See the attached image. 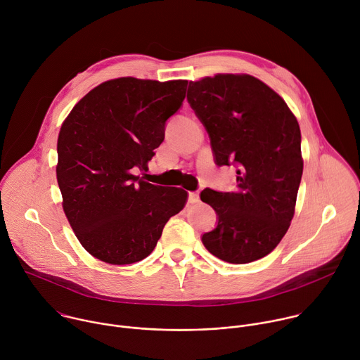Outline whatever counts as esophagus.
Masks as SVG:
<instances>
[{
	"instance_id": "esophagus-1",
	"label": "esophagus",
	"mask_w": 360,
	"mask_h": 360,
	"mask_svg": "<svg viewBox=\"0 0 360 360\" xmlns=\"http://www.w3.org/2000/svg\"><path fill=\"white\" fill-rule=\"evenodd\" d=\"M188 202L189 203H198L199 202V193L195 191L188 192Z\"/></svg>"
}]
</instances>
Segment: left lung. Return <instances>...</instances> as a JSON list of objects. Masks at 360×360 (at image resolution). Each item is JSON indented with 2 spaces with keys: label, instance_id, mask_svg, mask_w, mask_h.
I'll return each mask as SVG.
<instances>
[{
  "label": "left lung",
  "instance_id": "1",
  "mask_svg": "<svg viewBox=\"0 0 360 360\" xmlns=\"http://www.w3.org/2000/svg\"><path fill=\"white\" fill-rule=\"evenodd\" d=\"M186 99L207 129L218 167H236V189H203L218 215L202 243L229 264L271 253L295 214L303 172L299 124L286 102L252 75L218 74L191 81Z\"/></svg>",
  "mask_w": 360,
  "mask_h": 360
}]
</instances>
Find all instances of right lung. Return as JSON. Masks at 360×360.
Returning <instances> with one entry per match:
<instances>
[{
  "mask_svg": "<svg viewBox=\"0 0 360 360\" xmlns=\"http://www.w3.org/2000/svg\"><path fill=\"white\" fill-rule=\"evenodd\" d=\"M188 81L124 77L89 91L64 121L57 143L63 208L81 245L111 265L139 262L157 246L188 192L153 185L148 171L181 108Z\"/></svg>",
  "mask_w": 360,
  "mask_h": 360,
  "instance_id": "1",
  "label": "right lung"
}]
</instances>
